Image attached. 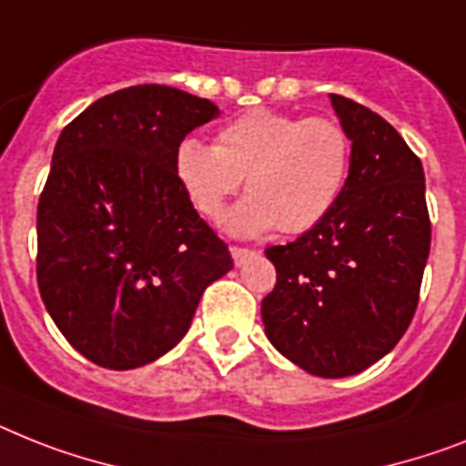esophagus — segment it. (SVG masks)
<instances>
[{
	"label": "esophagus",
	"mask_w": 466,
	"mask_h": 466,
	"mask_svg": "<svg viewBox=\"0 0 466 466\" xmlns=\"http://www.w3.org/2000/svg\"><path fill=\"white\" fill-rule=\"evenodd\" d=\"M230 255H233V259H236V264H238V267H240V264H245V261H248L249 257L255 255V249L240 248V245H233V248H230Z\"/></svg>",
	"instance_id": "1"
}]
</instances>
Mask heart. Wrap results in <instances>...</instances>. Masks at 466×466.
Wrapping results in <instances>:
<instances>
[{
	"instance_id": "obj_1",
	"label": "heart",
	"mask_w": 466,
	"mask_h": 466,
	"mask_svg": "<svg viewBox=\"0 0 466 466\" xmlns=\"http://www.w3.org/2000/svg\"><path fill=\"white\" fill-rule=\"evenodd\" d=\"M173 167L202 217L221 218L245 178L249 195L228 214V228L238 236L271 228L299 236L317 228L343 198L352 140L336 118L249 109L218 130L217 145L180 142Z\"/></svg>"
}]
</instances>
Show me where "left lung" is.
Returning <instances> with one entry per match:
<instances>
[{
	"label": "left lung",
	"mask_w": 466,
	"mask_h": 466,
	"mask_svg": "<svg viewBox=\"0 0 466 466\" xmlns=\"http://www.w3.org/2000/svg\"><path fill=\"white\" fill-rule=\"evenodd\" d=\"M330 104L352 140L348 186L317 228L267 248L276 286L261 319L280 355L343 379L379 362L412 324L431 218L421 161L398 130L343 95Z\"/></svg>",
	"instance_id": "1"
}]
</instances>
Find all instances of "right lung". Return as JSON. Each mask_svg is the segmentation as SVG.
<instances>
[{"label": "right lung", "mask_w": 466, "mask_h": 466, "mask_svg": "<svg viewBox=\"0 0 466 466\" xmlns=\"http://www.w3.org/2000/svg\"><path fill=\"white\" fill-rule=\"evenodd\" d=\"M217 104L167 86L97 99L61 130L37 205V286L56 329L104 369L167 355L233 268L176 178V149Z\"/></svg>", "instance_id": "add662e5"}]
</instances>
